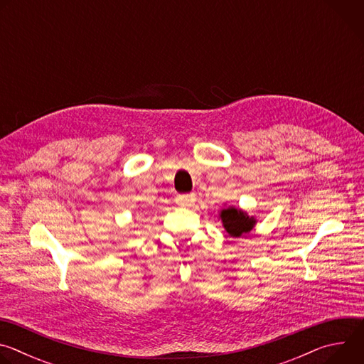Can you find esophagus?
I'll return each mask as SVG.
<instances>
[{
  "label": "esophagus",
  "mask_w": 364,
  "mask_h": 364,
  "mask_svg": "<svg viewBox=\"0 0 364 364\" xmlns=\"http://www.w3.org/2000/svg\"><path fill=\"white\" fill-rule=\"evenodd\" d=\"M196 201V196L194 194H181L177 197V203L180 205H191Z\"/></svg>",
  "instance_id": "esophagus-1"
}]
</instances>
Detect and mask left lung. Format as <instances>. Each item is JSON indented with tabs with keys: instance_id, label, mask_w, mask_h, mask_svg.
Here are the masks:
<instances>
[{
	"instance_id": "8db88e82",
	"label": "left lung",
	"mask_w": 364,
	"mask_h": 364,
	"mask_svg": "<svg viewBox=\"0 0 364 364\" xmlns=\"http://www.w3.org/2000/svg\"><path fill=\"white\" fill-rule=\"evenodd\" d=\"M219 219L222 220V225L229 236L232 237H240L245 233H249L255 225L256 219L253 216H249L242 209H236L233 205L222 209L219 213Z\"/></svg>"
}]
</instances>
